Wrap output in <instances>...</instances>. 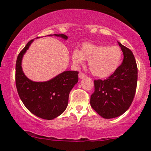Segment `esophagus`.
<instances>
[{"label":"esophagus","mask_w":151,"mask_h":151,"mask_svg":"<svg viewBox=\"0 0 151 151\" xmlns=\"http://www.w3.org/2000/svg\"><path fill=\"white\" fill-rule=\"evenodd\" d=\"M86 77V75L83 73L82 72H80L79 73V79H83V78H85Z\"/></svg>","instance_id":"1"}]
</instances>
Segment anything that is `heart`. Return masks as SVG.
<instances>
[{
	"label": "heart",
	"mask_w": 151,
	"mask_h": 151,
	"mask_svg": "<svg viewBox=\"0 0 151 151\" xmlns=\"http://www.w3.org/2000/svg\"><path fill=\"white\" fill-rule=\"evenodd\" d=\"M122 52L119 47L84 43L80 51L72 52V61L81 65L84 60L89 61L90 72L97 77H109L117 70L121 63Z\"/></svg>",
	"instance_id": "1"
}]
</instances>
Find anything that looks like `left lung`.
Returning a JSON list of instances; mask_svg holds the SVG:
<instances>
[{
	"label": "left lung",
	"instance_id": "obj_1",
	"mask_svg": "<svg viewBox=\"0 0 151 151\" xmlns=\"http://www.w3.org/2000/svg\"><path fill=\"white\" fill-rule=\"evenodd\" d=\"M124 54L122 64L106 79L94 80L90 104L104 119L122 115L132 104L136 93L138 68L131 50L118 42Z\"/></svg>",
	"mask_w": 151,
	"mask_h": 151
}]
</instances>
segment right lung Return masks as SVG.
Segmentation results:
<instances>
[{
	"instance_id": "add662e5",
	"label": "right lung",
	"mask_w": 151,
	"mask_h": 151,
	"mask_svg": "<svg viewBox=\"0 0 151 151\" xmlns=\"http://www.w3.org/2000/svg\"><path fill=\"white\" fill-rule=\"evenodd\" d=\"M53 35L67 39V36L64 34ZM33 40L27 42L17 58L15 84L20 99L31 113L41 119L52 120L65 111L70 91L78 82L79 72L65 71L50 80L42 82L29 79L22 72V59Z\"/></svg>"
}]
</instances>
